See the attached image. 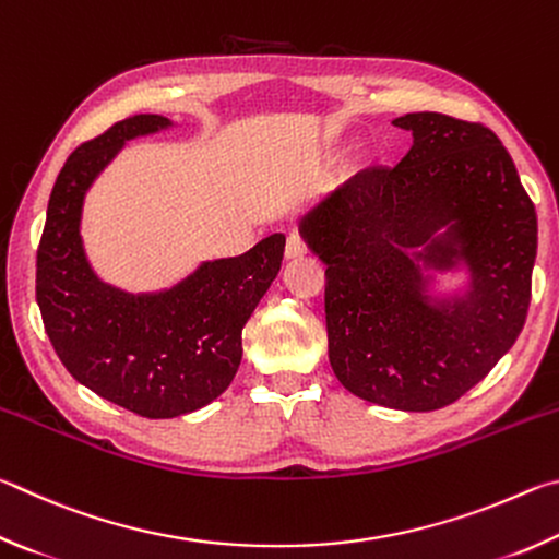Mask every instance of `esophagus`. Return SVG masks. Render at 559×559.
<instances>
[{
	"label": "esophagus",
	"mask_w": 559,
	"mask_h": 559,
	"mask_svg": "<svg viewBox=\"0 0 559 559\" xmlns=\"http://www.w3.org/2000/svg\"><path fill=\"white\" fill-rule=\"evenodd\" d=\"M307 242H305V238H301L299 233H292L289 238H287V250H285V254H287V260H295V258H301V254H307Z\"/></svg>",
	"instance_id": "1"
}]
</instances>
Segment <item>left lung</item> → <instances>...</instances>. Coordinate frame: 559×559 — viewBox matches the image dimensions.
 I'll return each mask as SVG.
<instances>
[{
	"label": "left lung",
	"mask_w": 559,
	"mask_h": 559,
	"mask_svg": "<svg viewBox=\"0 0 559 559\" xmlns=\"http://www.w3.org/2000/svg\"><path fill=\"white\" fill-rule=\"evenodd\" d=\"M413 132L395 166L356 174L299 218L326 264L331 368L368 403L429 413L484 380L523 331L537 215L511 154L478 122L442 112L393 120ZM464 266L452 298L429 271Z\"/></svg>",
	"instance_id": "8db88e82"
}]
</instances>
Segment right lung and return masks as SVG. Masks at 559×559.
Listing matches in <instances>:
<instances>
[{
    "instance_id": "add662e5",
    "label": "right lung",
    "mask_w": 559,
    "mask_h": 559,
    "mask_svg": "<svg viewBox=\"0 0 559 559\" xmlns=\"http://www.w3.org/2000/svg\"><path fill=\"white\" fill-rule=\"evenodd\" d=\"M171 124L132 115L78 146L53 183L36 252V301L68 373L150 419L201 409L233 383L242 326L285 254V235L274 233L238 258L201 262L162 292L132 295L97 277L81 238L85 193L127 142Z\"/></svg>"
}]
</instances>
